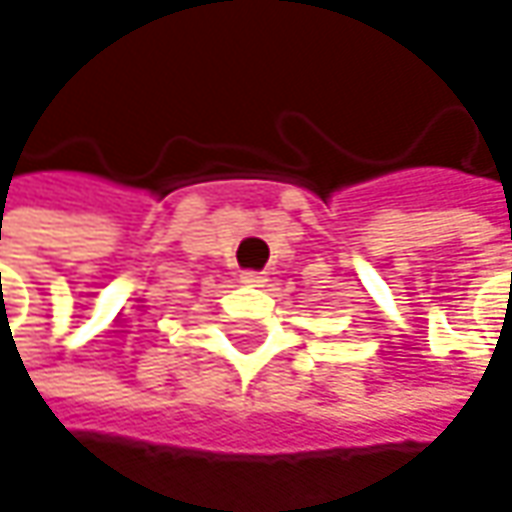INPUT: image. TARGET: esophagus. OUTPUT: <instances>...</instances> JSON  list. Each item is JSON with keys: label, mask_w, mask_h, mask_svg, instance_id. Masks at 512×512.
Masks as SVG:
<instances>
[{"label": "esophagus", "mask_w": 512, "mask_h": 512, "mask_svg": "<svg viewBox=\"0 0 512 512\" xmlns=\"http://www.w3.org/2000/svg\"><path fill=\"white\" fill-rule=\"evenodd\" d=\"M239 279H242V284H250V287H262L264 281H267V276H264V273H259V270H245Z\"/></svg>", "instance_id": "obj_1"}]
</instances>
